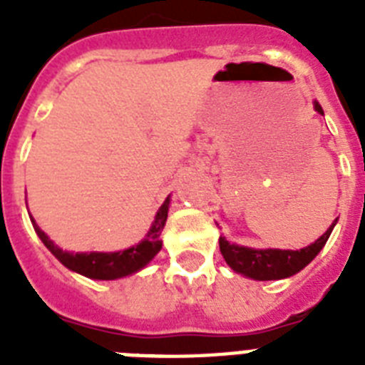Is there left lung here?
Instances as JSON below:
<instances>
[{
    "instance_id": "8db88e82",
    "label": "left lung",
    "mask_w": 365,
    "mask_h": 365,
    "mask_svg": "<svg viewBox=\"0 0 365 365\" xmlns=\"http://www.w3.org/2000/svg\"><path fill=\"white\" fill-rule=\"evenodd\" d=\"M314 110L324 115L322 106L318 102H314ZM334 225L317 242L301 250H254L227 242L223 237H220V250L227 265L235 272H240L244 277L255 278V280H278V278L292 277L303 267L309 265L324 248V244L328 242Z\"/></svg>"
}]
</instances>
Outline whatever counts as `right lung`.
<instances>
[{
  "mask_svg": "<svg viewBox=\"0 0 365 365\" xmlns=\"http://www.w3.org/2000/svg\"><path fill=\"white\" fill-rule=\"evenodd\" d=\"M168 205H170V200L166 199L165 205L160 206V210L155 216V222L149 229L148 237L142 242L128 250H123V252H113V254H98V252L70 254V252H62L58 246H54L53 240H48V237L43 233L41 229L37 227L36 222H34V229L39 235V239L43 240V244L51 250V254L70 271H76L83 277L94 278V280H113V278H121L140 271L159 254L160 246H163L160 231L165 227L166 217H168Z\"/></svg>",
  "mask_w": 365,
  "mask_h": 365,
  "instance_id": "right-lung-1",
  "label": "right lung"
}]
</instances>
